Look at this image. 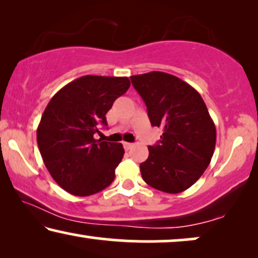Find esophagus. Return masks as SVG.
I'll list each match as a JSON object with an SVG mask.
<instances>
[{"mask_svg":"<svg viewBox=\"0 0 258 258\" xmlns=\"http://www.w3.org/2000/svg\"><path fill=\"white\" fill-rule=\"evenodd\" d=\"M123 147H124L125 150H130L133 148V143H128V142H123Z\"/></svg>","mask_w":258,"mask_h":258,"instance_id":"34e87169","label":"esophagus"}]
</instances>
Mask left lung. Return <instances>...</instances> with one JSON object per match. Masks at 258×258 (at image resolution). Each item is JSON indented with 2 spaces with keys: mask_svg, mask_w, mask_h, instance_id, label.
I'll return each mask as SVG.
<instances>
[{
  "mask_svg": "<svg viewBox=\"0 0 258 258\" xmlns=\"http://www.w3.org/2000/svg\"><path fill=\"white\" fill-rule=\"evenodd\" d=\"M147 105L153 126L163 130L140 164L144 182L169 194L190 188L209 165L216 128L199 91L170 74L151 72L130 77Z\"/></svg>",
  "mask_w": 258,
  "mask_h": 258,
  "instance_id": "obj_1",
  "label": "left lung"
}]
</instances>
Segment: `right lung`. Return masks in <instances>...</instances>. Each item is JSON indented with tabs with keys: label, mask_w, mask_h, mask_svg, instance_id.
<instances>
[{
	"label": "right lung",
	"mask_w": 258,
	"mask_h": 258,
	"mask_svg": "<svg viewBox=\"0 0 258 258\" xmlns=\"http://www.w3.org/2000/svg\"><path fill=\"white\" fill-rule=\"evenodd\" d=\"M130 87L128 77L86 75L58 90L37 128V146L55 182L75 196H89L111 184L122 161L121 143L95 140L105 114Z\"/></svg>",
	"instance_id": "right-lung-1"
}]
</instances>
